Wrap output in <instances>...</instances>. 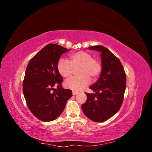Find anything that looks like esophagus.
I'll return each instance as SVG.
<instances>
[{
	"label": "esophagus",
	"instance_id": "esophagus-1",
	"mask_svg": "<svg viewBox=\"0 0 152 152\" xmlns=\"http://www.w3.org/2000/svg\"><path fill=\"white\" fill-rule=\"evenodd\" d=\"M79 94V92L78 91H72V94L73 95H76V94Z\"/></svg>",
	"mask_w": 152,
	"mask_h": 152
}]
</instances>
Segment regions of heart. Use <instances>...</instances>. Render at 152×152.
<instances>
[{"label": "heart", "mask_w": 152, "mask_h": 152, "mask_svg": "<svg viewBox=\"0 0 152 152\" xmlns=\"http://www.w3.org/2000/svg\"><path fill=\"white\" fill-rule=\"evenodd\" d=\"M78 69L76 77L65 81L64 86L66 88L74 91L83 89L90 82V78L95 80L98 79L102 70V63L98 59L93 58L92 54L86 51H78L71 54L68 61L59 59L57 63V70L59 74L64 78L72 76L75 69Z\"/></svg>", "instance_id": "b5f03b06"}]
</instances>
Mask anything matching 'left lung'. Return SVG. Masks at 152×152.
Returning <instances> with one entry per match:
<instances>
[{"label":"left lung","instance_id":"obj_1","mask_svg":"<svg viewBox=\"0 0 152 152\" xmlns=\"http://www.w3.org/2000/svg\"><path fill=\"white\" fill-rule=\"evenodd\" d=\"M88 49L101 53L102 70L98 80L89 87L95 93H86L87 100L82 109L90 120L102 122L120 109L126 91V75L121 61L107 48L94 45Z\"/></svg>","mask_w":152,"mask_h":152}]
</instances>
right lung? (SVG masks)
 Instances as JSON below:
<instances>
[{"label": "right lung", "instance_id": "1", "mask_svg": "<svg viewBox=\"0 0 152 152\" xmlns=\"http://www.w3.org/2000/svg\"><path fill=\"white\" fill-rule=\"evenodd\" d=\"M68 51L61 45L49 44L36 54L27 65L23 92L29 110L42 121L50 122L57 118L72 96L71 90L62 87L63 78L57 70L59 58ZM55 86L57 87L56 91Z\"/></svg>", "mask_w": 152, "mask_h": 152}]
</instances>
